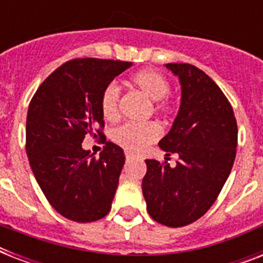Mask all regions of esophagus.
I'll use <instances>...</instances> for the list:
<instances>
[{"instance_id": "1", "label": "esophagus", "mask_w": 263, "mask_h": 263, "mask_svg": "<svg viewBox=\"0 0 263 263\" xmlns=\"http://www.w3.org/2000/svg\"><path fill=\"white\" fill-rule=\"evenodd\" d=\"M125 158H127L128 161L134 160V158H135V154H134V153H131V152H125Z\"/></svg>"}]
</instances>
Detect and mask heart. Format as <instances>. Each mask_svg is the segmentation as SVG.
Instances as JSON below:
<instances>
[{
  "label": "heart",
  "mask_w": 263,
  "mask_h": 263,
  "mask_svg": "<svg viewBox=\"0 0 263 263\" xmlns=\"http://www.w3.org/2000/svg\"><path fill=\"white\" fill-rule=\"evenodd\" d=\"M131 83L140 92H143L154 103V111L162 116L173 113L172 101L166 97L171 90V83L161 72L154 69H143L131 76ZM120 88L111 82L106 84L101 94V111L106 120L111 121L119 117ZM160 124L156 121L135 124L125 123L113 128L110 131V139L120 147L128 152H142L146 146L156 142L161 136Z\"/></svg>",
  "instance_id": "obj_1"
}]
</instances>
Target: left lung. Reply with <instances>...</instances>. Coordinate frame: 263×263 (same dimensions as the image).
<instances>
[{"instance_id":"obj_1","label":"left lung","mask_w":263,"mask_h":263,"mask_svg":"<svg viewBox=\"0 0 263 263\" xmlns=\"http://www.w3.org/2000/svg\"><path fill=\"white\" fill-rule=\"evenodd\" d=\"M179 76L181 102L168 135L160 140L166 156L177 154L175 168L146 160L142 191L153 220L185 227L203 216L232 171L237 124L221 88L191 64H166Z\"/></svg>"}]
</instances>
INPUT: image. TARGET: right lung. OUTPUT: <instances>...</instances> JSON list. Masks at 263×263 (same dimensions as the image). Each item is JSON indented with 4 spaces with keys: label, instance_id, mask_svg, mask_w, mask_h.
Masks as SVG:
<instances>
[{
    "label": "right lung",
    "instance_id": "1",
    "mask_svg": "<svg viewBox=\"0 0 263 263\" xmlns=\"http://www.w3.org/2000/svg\"><path fill=\"white\" fill-rule=\"evenodd\" d=\"M131 65L115 60H71L47 76L31 99L28 161L49 203L68 220L92 222L110 212L125 162L123 148L105 138L95 159L81 143L86 135L105 137L101 94Z\"/></svg>",
    "mask_w": 263,
    "mask_h": 263
}]
</instances>
